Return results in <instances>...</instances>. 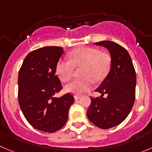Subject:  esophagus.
Instances as JSON below:
<instances>
[{"label": "esophagus", "instance_id": "esophagus-1", "mask_svg": "<svg viewBox=\"0 0 152 152\" xmlns=\"http://www.w3.org/2000/svg\"><path fill=\"white\" fill-rule=\"evenodd\" d=\"M80 97H81V95H75V100H78L79 99H80Z\"/></svg>", "mask_w": 152, "mask_h": 152}]
</instances>
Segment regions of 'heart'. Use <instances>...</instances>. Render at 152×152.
Listing matches in <instances>:
<instances>
[{"instance_id": "heart-1", "label": "heart", "mask_w": 152, "mask_h": 152, "mask_svg": "<svg viewBox=\"0 0 152 152\" xmlns=\"http://www.w3.org/2000/svg\"><path fill=\"white\" fill-rule=\"evenodd\" d=\"M110 56L106 52L92 47H83L72 50L69 60L60 59L57 63L56 70L60 80L67 82L75 74V69L81 68L80 76L65 86L67 92L79 95L89 90L92 80L102 81L107 77L110 69Z\"/></svg>"}]
</instances>
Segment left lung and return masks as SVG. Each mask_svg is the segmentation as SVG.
<instances>
[{
  "label": "left lung",
  "instance_id": "left-lung-1",
  "mask_svg": "<svg viewBox=\"0 0 152 152\" xmlns=\"http://www.w3.org/2000/svg\"><path fill=\"white\" fill-rule=\"evenodd\" d=\"M108 49L111 57L109 74L95 91L101 97H91L87 117L95 126L108 129L122 123L131 112L135 101L137 78L128 50L111 41L95 43ZM107 94L108 97L104 98Z\"/></svg>",
  "mask_w": 152,
  "mask_h": 152
}]
</instances>
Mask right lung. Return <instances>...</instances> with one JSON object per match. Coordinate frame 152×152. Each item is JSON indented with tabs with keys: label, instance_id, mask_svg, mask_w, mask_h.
Segmentation results:
<instances>
[{
	"label": "right lung",
	"instance_id": "obj_1",
	"mask_svg": "<svg viewBox=\"0 0 152 152\" xmlns=\"http://www.w3.org/2000/svg\"><path fill=\"white\" fill-rule=\"evenodd\" d=\"M63 51L57 46L33 50L18 72L20 108L27 122L44 132H56L64 126L74 102L73 95L69 92L60 98L53 96L63 89L56 66Z\"/></svg>",
	"mask_w": 152,
	"mask_h": 152
}]
</instances>
